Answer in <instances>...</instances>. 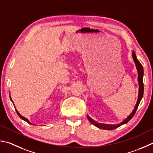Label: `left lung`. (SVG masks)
I'll use <instances>...</instances> for the list:
<instances>
[{"label":"left lung","instance_id":"1","mask_svg":"<svg viewBox=\"0 0 153 153\" xmlns=\"http://www.w3.org/2000/svg\"><path fill=\"white\" fill-rule=\"evenodd\" d=\"M132 56L133 58V60L134 62L135 65H136V68L137 69V72H138V85H139V89H138V100H137V102H136V105L134 107V109L132 111V113H131L129 116H128L127 118H126L124 121L122 122L119 125H116V126H109V125H105V124H98V123H96L95 121H93L92 119L89 118V120L91 123L95 126L96 127H97L100 129H102V130H114L115 128H116L117 127H119L120 126H121L122 124H124L126 123H127L129 120L132 119V117L134 116V115L135 114L136 109L138 108V106L140 103V101L142 100V98L143 97V93H144V85H143V75H144V71H143V67L141 65V64L140 63V62L138 60L137 58H136V53L135 52L132 51Z\"/></svg>","mask_w":153,"mask_h":153}]
</instances>
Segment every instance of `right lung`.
Instances as JSON below:
<instances>
[{
    "mask_svg": "<svg viewBox=\"0 0 153 153\" xmlns=\"http://www.w3.org/2000/svg\"><path fill=\"white\" fill-rule=\"evenodd\" d=\"M10 100H11V101H12V100H11V97H10ZM19 115H20V114H19ZM22 119H23V120H25V121H26V122H29V121H28V120H27V119H25V118H24V117H22Z\"/></svg>",
    "mask_w": 153,
    "mask_h": 153,
    "instance_id": "obj_1",
    "label": "right lung"
}]
</instances>
